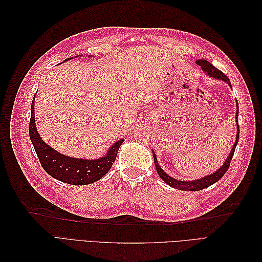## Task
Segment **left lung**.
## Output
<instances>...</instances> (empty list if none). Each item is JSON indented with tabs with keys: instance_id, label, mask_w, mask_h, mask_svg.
<instances>
[{
	"instance_id": "left-lung-1",
	"label": "left lung",
	"mask_w": 262,
	"mask_h": 262,
	"mask_svg": "<svg viewBox=\"0 0 262 262\" xmlns=\"http://www.w3.org/2000/svg\"><path fill=\"white\" fill-rule=\"evenodd\" d=\"M196 64L200 66L204 72L209 74L211 77L217 78V80L225 81L229 86L232 87L231 82H229V78L223 72H222V71H220L215 67H213L209 61H207V60H198ZM237 108H238V106H237ZM237 116H238V110L236 112V119H237ZM236 122H237V136H236L235 144H234V146L231 150V153H229L226 162L223 164V166H222L221 168H219L215 172H213L212 175H209L207 177H203L201 179H198V180H194V181H180V180H177V179H173L170 176H168L167 173H166L160 167V165H158V162L156 160V155H155V153H153L155 167H156L158 175H160V177L163 179V181H165L166 184L169 185L170 187L175 188V189H179V190H185V191H188V190H189V191H199V190L208 188V187L212 186L213 184H215L216 181H219L222 177L225 175V172L227 171L229 165H231L232 158H233L235 148H236V145H237V142H238V139H239V125H238V121H236Z\"/></svg>"
}]
</instances>
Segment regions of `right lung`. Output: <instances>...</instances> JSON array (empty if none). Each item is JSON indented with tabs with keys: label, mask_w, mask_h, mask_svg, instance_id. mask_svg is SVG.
I'll use <instances>...</instances> for the list:
<instances>
[{
	"label": "right lung",
	"mask_w": 262,
	"mask_h": 262,
	"mask_svg": "<svg viewBox=\"0 0 262 262\" xmlns=\"http://www.w3.org/2000/svg\"><path fill=\"white\" fill-rule=\"evenodd\" d=\"M34 100L35 98L31 102L29 137L35 147L39 162H40L46 172L54 179L75 186L93 184V182L99 180L102 176H105L115 163L118 149L123 143V140L116 142L110 147L106 156L97 158V160H80V158H72L60 154L48 144H46L39 137L35 123Z\"/></svg>",
	"instance_id": "obj_1"
}]
</instances>
